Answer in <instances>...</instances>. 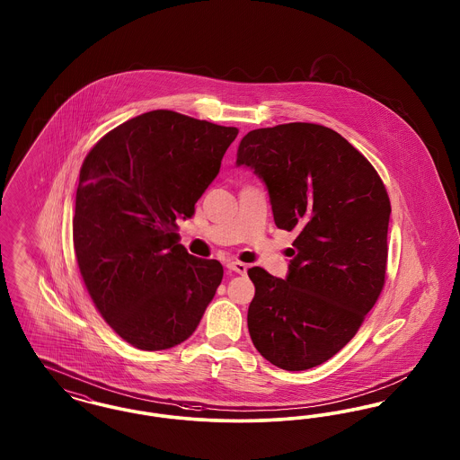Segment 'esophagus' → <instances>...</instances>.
<instances>
[{"instance_id":"esophagus-1","label":"esophagus","mask_w":460,"mask_h":460,"mask_svg":"<svg viewBox=\"0 0 460 460\" xmlns=\"http://www.w3.org/2000/svg\"><path fill=\"white\" fill-rule=\"evenodd\" d=\"M227 269H229V270H234V272H238V274H246L248 265H246V263L238 262V261H233V262H227Z\"/></svg>"}]
</instances>
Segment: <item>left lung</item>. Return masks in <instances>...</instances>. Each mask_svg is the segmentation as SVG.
<instances>
[{
  "instance_id": "8db88e82",
  "label": "left lung",
  "mask_w": 460,
  "mask_h": 460,
  "mask_svg": "<svg viewBox=\"0 0 460 460\" xmlns=\"http://www.w3.org/2000/svg\"><path fill=\"white\" fill-rule=\"evenodd\" d=\"M236 165L262 179L276 226L298 233L286 279L248 270L252 341L286 371L321 366L355 336L385 285V184L341 134L306 122L248 132Z\"/></svg>"
}]
</instances>
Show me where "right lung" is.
Returning <instances> with one entry per match:
<instances>
[{
    "instance_id": "obj_1",
    "label": "right lung",
    "mask_w": 460,
    "mask_h": 460,
    "mask_svg": "<svg viewBox=\"0 0 460 460\" xmlns=\"http://www.w3.org/2000/svg\"><path fill=\"white\" fill-rule=\"evenodd\" d=\"M236 136V128L154 110L110 131L84 158L75 259L103 319L139 350L188 340L219 288V261L190 255L175 220L193 217Z\"/></svg>"
}]
</instances>
